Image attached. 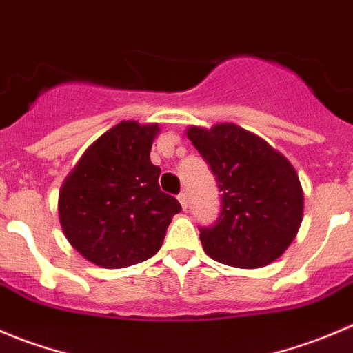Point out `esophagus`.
<instances>
[{"mask_svg": "<svg viewBox=\"0 0 353 353\" xmlns=\"http://www.w3.org/2000/svg\"><path fill=\"white\" fill-rule=\"evenodd\" d=\"M178 202H180L181 209H187V205H188V195H187V192H181V194L178 195Z\"/></svg>", "mask_w": 353, "mask_h": 353, "instance_id": "1", "label": "esophagus"}]
</instances>
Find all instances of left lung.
Returning a JSON list of instances; mask_svg holds the SVG:
<instances>
[{"label": "left lung", "mask_w": 353, "mask_h": 353, "mask_svg": "<svg viewBox=\"0 0 353 353\" xmlns=\"http://www.w3.org/2000/svg\"><path fill=\"white\" fill-rule=\"evenodd\" d=\"M214 173L221 214L201 228L211 259L235 268H263L288 249L303 216V190L292 163L264 139L235 123L188 127Z\"/></svg>", "instance_id": "1"}]
</instances>
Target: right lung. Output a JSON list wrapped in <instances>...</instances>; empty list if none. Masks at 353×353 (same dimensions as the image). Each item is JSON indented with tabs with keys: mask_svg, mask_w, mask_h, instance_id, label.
I'll return each instance as SVG.
<instances>
[{
	"mask_svg": "<svg viewBox=\"0 0 353 353\" xmlns=\"http://www.w3.org/2000/svg\"><path fill=\"white\" fill-rule=\"evenodd\" d=\"M158 123L120 121L89 145L59 190V225L70 245L101 268L134 266L163 245L181 205L159 188L151 163Z\"/></svg>",
	"mask_w": 353,
	"mask_h": 353,
	"instance_id": "1",
	"label": "right lung"
}]
</instances>
